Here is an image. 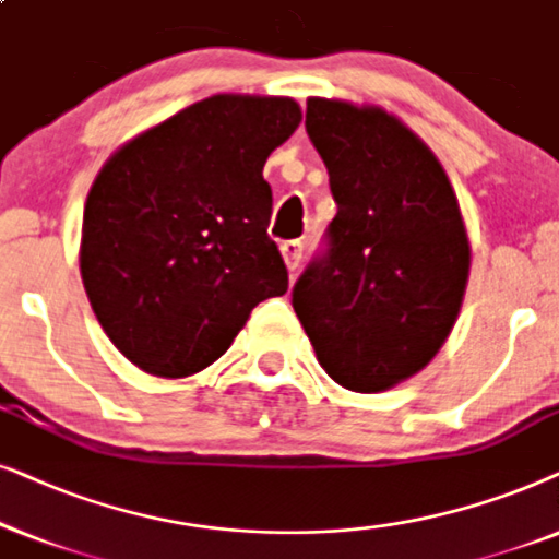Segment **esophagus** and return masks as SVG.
<instances>
[{
  "mask_svg": "<svg viewBox=\"0 0 559 559\" xmlns=\"http://www.w3.org/2000/svg\"><path fill=\"white\" fill-rule=\"evenodd\" d=\"M281 255H284V263L288 271H296L301 263V255H304V242L301 240H286L281 245Z\"/></svg>",
  "mask_w": 559,
  "mask_h": 559,
  "instance_id": "1",
  "label": "esophagus"
}]
</instances>
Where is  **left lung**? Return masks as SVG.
<instances>
[{
    "label": "left lung",
    "mask_w": 559,
    "mask_h": 559,
    "mask_svg": "<svg viewBox=\"0 0 559 559\" xmlns=\"http://www.w3.org/2000/svg\"><path fill=\"white\" fill-rule=\"evenodd\" d=\"M337 214L294 286L319 366L342 389L389 391L429 366L457 322L471 240L437 155L381 107L307 102Z\"/></svg>",
    "instance_id": "left-lung-1"
}]
</instances>
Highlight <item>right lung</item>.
<instances>
[{"label": "right lung", "mask_w": 559, "mask_h": 559, "mask_svg": "<svg viewBox=\"0 0 559 559\" xmlns=\"http://www.w3.org/2000/svg\"><path fill=\"white\" fill-rule=\"evenodd\" d=\"M301 122L292 96L214 94L109 155L84 206L81 281L119 353L186 378L284 296L263 166Z\"/></svg>", "instance_id": "right-lung-1"}]
</instances>
